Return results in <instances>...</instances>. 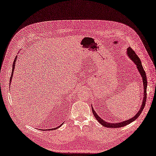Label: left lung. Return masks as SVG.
<instances>
[{"label": "left lung", "instance_id": "8db88e82", "mask_svg": "<svg viewBox=\"0 0 156 156\" xmlns=\"http://www.w3.org/2000/svg\"><path fill=\"white\" fill-rule=\"evenodd\" d=\"M126 53L128 57H129V58L133 61L134 62V63L136 65L137 69L138 70V72L140 74L142 78V82H143V84H144V97H143V101H142V104L141 105L140 109L138 111V113L136 114L135 116H134L133 117H132L131 119L126 120V121H122V122H120L118 123H109L108 122H105V121H103L102 119H101L100 117L98 116V115L95 113V111L93 109V107H91V109H92V113L94 115V117H95V119H97V121L102 125L103 126H105L107 128H120V127H122L125 126L127 125H129L130 122H133L134 121H135L139 116L141 114L142 111H143L145 105H146V98H147V94H146V89H147V78H146V73L144 70L143 69V66L142 65V62L140 59L138 57V55L136 54L135 52L132 49V48L129 47L127 49L126 51Z\"/></svg>", "mask_w": 156, "mask_h": 156}]
</instances>
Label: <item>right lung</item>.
<instances>
[{
	"instance_id": "right-lung-1",
	"label": "right lung",
	"mask_w": 156,
	"mask_h": 156,
	"mask_svg": "<svg viewBox=\"0 0 156 156\" xmlns=\"http://www.w3.org/2000/svg\"><path fill=\"white\" fill-rule=\"evenodd\" d=\"M16 60H17V57H16L15 58V60H14V62H13V64H12V73H11V76H10V83H11V81H12V76H13V73H14V68H15V64H16ZM62 124H61V125L60 126H58V127H56V128H54V129H47V130H55V129H58V128L60 127V126H62Z\"/></svg>"
}]
</instances>
